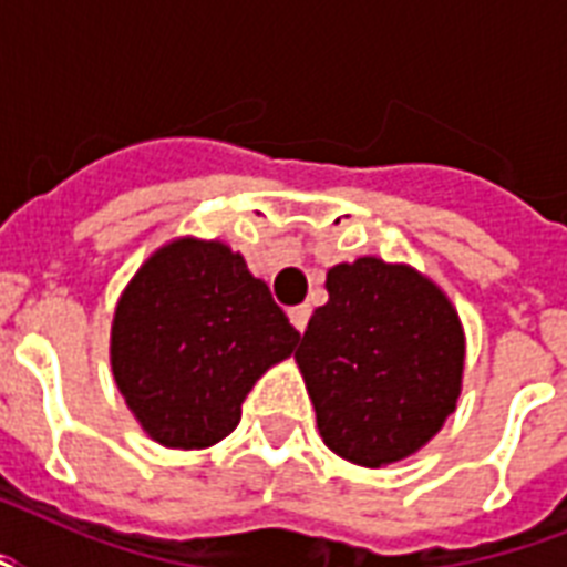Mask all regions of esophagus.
Segmentation results:
<instances>
[{
	"mask_svg": "<svg viewBox=\"0 0 567 567\" xmlns=\"http://www.w3.org/2000/svg\"><path fill=\"white\" fill-rule=\"evenodd\" d=\"M288 318H291V323L297 329H306L309 327V318H311V306H293L291 311H288Z\"/></svg>",
	"mask_w": 567,
	"mask_h": 567,
	"instance_id": "obj_1",
	"label": "esophagus"
}]
</instances>
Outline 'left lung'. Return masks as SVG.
Wrapping results in <instances>:
<instances>
[{"mask_svg": "<svg viewBox=\"0 0 567 567\" xmlns=\"http://www.w3.org/2000/svg\"><path fill=\"white\" fill-rule=\"evenodd\" d=\"M327 291L297 350L323 444L364 467L412 456L462 391L456 309L412 267L379 258L336 265Z\"/></svg>", "mask_w": 567, "mask_h": 567, "instance_id": "1", "label": "left lung"}]
</instances>
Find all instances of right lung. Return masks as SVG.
I'll return each instance as SVG.
<instances>
[{
    "mask_svg": "<svg viewBox=\"0 0 567 567\" xmlns=\"http://www.w3.org/2000/svg\"><path fill=\"white\" fill-rule=\"evenodd\" d=\"M297 341L240 252L182 238L158 249L120 297L111 368L150 439L199 450L238 426L256 379Z\"/></svg>",
    "mask_w": 567,
    "mask_h": 567,
    "instance_id": "obj_1",
    "label": "right lung"
}]
</instances>
